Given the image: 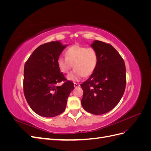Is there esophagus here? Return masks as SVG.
Instances as JSON below:
<instances>
[{
  "label": "esophagus",
  "mask_w": 151,
  "mask_h": 151,
  "mask_svg": "<svg viewBox=\"0 0 151 151\" xmlns=\"http://www.w3.org/2000/svg\"><path fill=\"white\" fill-rule=\"evenodd\" d=\"M74 85L75 88H78V87L80 86V84H79V83H74Z\"/></svg>",
  "instance_id": "34e87169"
}]
</instances>
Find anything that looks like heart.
Wrapping results in <instances>:
<instances>
[{
	"label": "heart",
	"mask_w": 151,
	"mask_h": 151,
	"mask_svg": "<svg viewBox=\"0 0 151 151\" xmlns=\"http://www.w3.org/2000/svg\"><path fill=\"white\" fill-rule=\"evenodd\" d=\"M65 57L58 58L57 66L60 72L67 74L73 65L74 69L67 76V79L74 82L79 81L84 76L92 75L98 62V55L95 48L77 45L65 50Z\"/></svg>",
	"instance_id": "heart-1"
}]
</instances>
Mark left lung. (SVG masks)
<instances>
[{
	"label": "left lung",
	"instance_id": "left-lung-1",
	"mask_svg": "<svg viewBox=\"0 0 151 151\" xmlns=\"http://www.w3.org/2000/svg\"><path fill=\"white\" fill-rule=\"evenodd\" d=\"M91 47L96 50L98 62L93 74L81 84L84 91L81 104L86 111L101 115L115 108L124 94L125 65L110 44L95 40Z\"/></svg>",
	"mask_w": 151,
	"mask_h": 151
}]
</instances>
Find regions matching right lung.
Here are the masks:
<instances>
[{
  "label": "right lung",
  "mask_w": 151,
  "mask_h": 151,
  "mask_svg": "<svg viewBox=\"0 0 151 151\" xmlns=\"http://www.w3.org/2000/svg\"><path fill=\"white\" fill-rule=\"evenodd\" d=\"M67 45L58 41L40 45L25 63L23 90L30 108L38 115L54 117L65 111L74 83L59 70L57 61ZM62 81L61 86L56 84Z\"/></svg>",
  "instance_id": "1"
}]
</instances>
